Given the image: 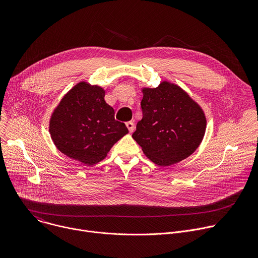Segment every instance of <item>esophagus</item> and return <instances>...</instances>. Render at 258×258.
<instances>
[{"instance_id":"1","label":"esophagus","mask_w":258,"mask_h":258,"mask_svg":"<svg viewBox=\"0 0 258 258\" xmlns=\"http://www.w3.org/2000/svg\"><path fill=\"white\" fill-rule=\"evenodd\" d=\"M125 125H126V127L128 128L130 133H133V132H134V130H135V124H134L133 121H127V122L125 123Z\"/></svg>"}]
</instances>
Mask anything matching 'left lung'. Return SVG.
Returning <instances> with one entry per match:
<instances>
[{"mask_svg": "<svg viewBox=\"0 0 258 258\" xmlns=\"http://www.w3.org/2000/svg\"><path fill=\"white\" fill-rule=\"evenodd\" d=\"M143 93V117L132 137L145 155L160 166L190 156L205 133L202 109L179 87L167 82Z\"/></svg>", "mask_w": 258, "mask_h": 258, "instance_id": "left-lung-1", "label": "left lung"}]
</instances>
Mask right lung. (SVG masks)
Wrapping results in <instances>:
<instances>
[{"instance_id":"1","label":"right lung","mask_w":258,"mask_h":258,"mask_svg":"<svg viewBox=\"0 0 258 258\" xmlns=\"http://www.w3.org/2000/svg\"><path fill=\"white\" fill-rule=\"evenodd\" d=\"M100 87L81 83L62 99L50 121V134L57 148L68 157L95 164L128 133L115 120L114 109L104 100Z\"/></svg>"}]
</instances>
